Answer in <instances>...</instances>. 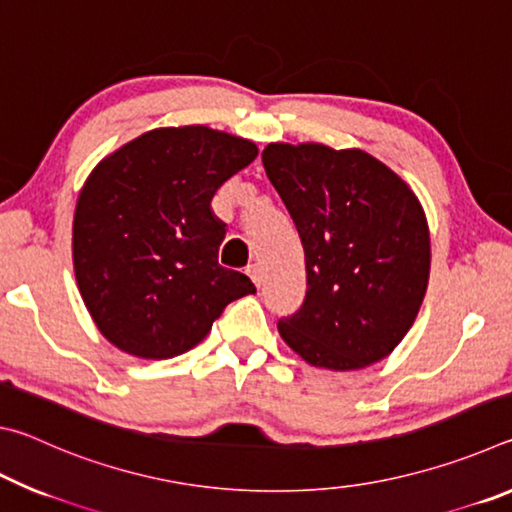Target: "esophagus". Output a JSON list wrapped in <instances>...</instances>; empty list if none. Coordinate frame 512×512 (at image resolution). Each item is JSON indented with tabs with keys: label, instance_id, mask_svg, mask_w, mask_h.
I'll list each match as a JSON object with an SVG mask.
<instances>
[{
	"label": "esophagus",
	"instance_id": "1",
	"mask_svg": "<svg viewBox=\"0 0 512 512\" xmlns=\"http://www.w3.org/2000/svg\"><path fill=\"white\" fill-rule=\"evenodd\" d=\"M248 275H250V280H253L257 287H262V282H264V273H262V268H259L257 264H253V266H248Z\"/></svg>",
	"mask_w": 512,
	"mask_h": 512
}]
</instances>
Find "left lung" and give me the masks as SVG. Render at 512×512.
Listing matches in <instances>:
<instances>
[{"label": "left lung", "mask_w": 512, "mask_h": 512, "mask_svg": "<svg viewBox=\"0 0 512 512\" xmlns=\"http://www.w3.org/2000/svg\"><path fill=\"white\" fill-rule=\"evenodd\" d=\"M266 176L305 250L307 296L277 323L309 366L363 370L413 327L431 271L429 223L402 176L363 149L271 142Z\"/></svg>", "instance_id": "obj_1"}]
</instances>
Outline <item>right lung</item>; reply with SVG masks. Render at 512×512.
I'll list each match as a JSON object with an SVG mask.
<instances>
[{
  "mask_svg": "<svg viewBox=\"0 0 512 512\" xmlns=\"http://www.w3.org/2000/svg\"><path fill=\"white\" fill-rule=\"evenodd\" d=\"M257 144L216 128L164 126L108 153L76 201L72 262L94 325L137 359L196 348L250 277L219 266L223 223L210 210Z\"/></svg>",
  "mask_w": 512,
  "mask_h": 512,
  "instance_id": "obj_1",
  "label": "right lung"
}]
</instances>
